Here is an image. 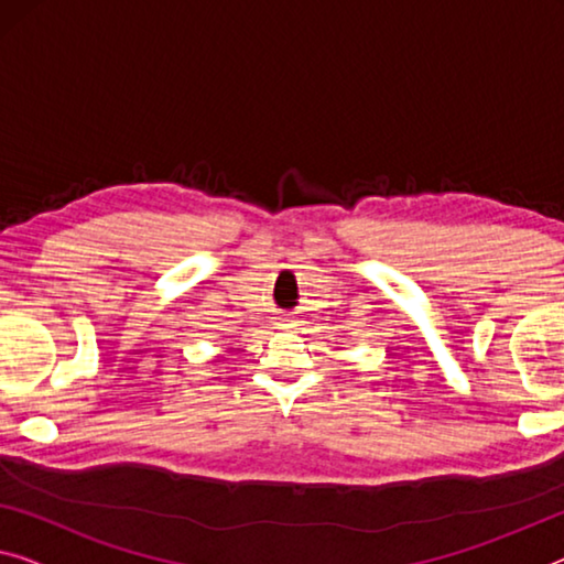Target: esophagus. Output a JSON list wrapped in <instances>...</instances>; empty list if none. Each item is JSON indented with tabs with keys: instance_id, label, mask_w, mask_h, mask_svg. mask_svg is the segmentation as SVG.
<instances>
[{
	"instance_id": "esophagus-1",
	"label": "esophagus",
	"mask_w": 564,
	"mask_h": 564,
	"mask_svg": "<svg viewBox=\"0 0 564 564\" xmlns=\"http://www.w3.org/2000/svg\"><path fill=\"white\" fill-rule=\"evenodd\" d=\"M276 327H294L297 323H294L292 317H288V315H282V317H276V323H274Z\"/></svg>"
}]
</instances>
